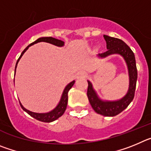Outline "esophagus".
Wrapping results in <instances>:
<instances>
[{"label":"esophagus","instance_id":"1","mask_svg":"<svg viewBox=\"0 0 151 151\" xmlns=\"http://www.w3.org/2000/svg\"><path fill=\"white\" fill-rule=\"evenodd\" d=\"M86 76H87V73H86V72L83 71V70H81V71H78V73L76 74V78L77 79H79V78H85Z\"/></svg>","mask_w":151,"mask_h":151}]
</instances>
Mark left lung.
Returning a JSON list of instances; mask_svg holds the SVG:
<instances>
[{
  "label": "left lung",
  "instance_id": "1",
  "mask_svg": "<svg viewBox=\"0 0 151 151\" xmlns=\"http://www.w3.org/2000/svg\"><path fill=\"white\" fill-rule=\"evenodd\" d=\"M104 38L106 42L107 50L102 54H98L97 56L101 58H104L112 54H119L123 57L124 60L127 65L129 73V89L126 94L121 99L117 101H104L97 95L91 82L88 80V86L87 95L92 108L96 113L104 116H115L123 111L132 101L138 78V72L134 53L123 41L116 38L110 37L106 35H104Z\"/></svg>",
  "mask_w": 151,
  "mask_h": 151
}]
</instances>
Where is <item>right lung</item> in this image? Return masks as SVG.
Returning a JSON list of instances; mask_svg holds the SVG:
<instances>
[{
	"label": "right lung",
	"mask_w": 151,
	"mask_h": 151,
	"mask_svg": "<svg viewBox=\"0 0 151 151\" xmlns=\"http://www.w3.org/2000/svg\"><path fill=\"white\" fill-rule=\"evenodd\" d=\"M41 41L47 42V43L52 44V45H56V46L57 47L64 46V41H61V40H59V39H57V38H52V37H41V38H38L35 41H34V42H32V43H31L29 46L26 47V48H25V50L22 52L20 57H19V59L17 60V64H16L15 73H16V69H17V64H18L19 61L21 57H22V55L24 54V53H25V52L29 49V47L30 46L35 45V44L38 43V42H41ZM74 83H75V81L73 80V82H71L70 83L68 84L66 87H65L63 91L62 96H61L60 101V102L58 103V104L57 105V106L54 108V110H52L51 111H49L47 112V113H44L32 112L24 107V106L22 105V104L20 103V101H19L21 107H22V110H23L24 111H26L29 115H30L31 116H32L33 118L36 119L38 121H41V122H53V121H55L56 119L60 118V117L63 114L65 110H66V106H67V102H68V92H69V91L71 89V88L73 87Z\"/></svg>",
	"instance_id": "add662e5"
}]
</instances>
